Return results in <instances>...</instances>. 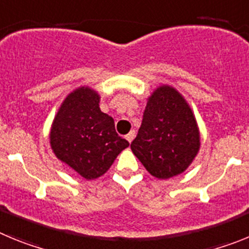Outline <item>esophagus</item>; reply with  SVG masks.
Wrapping results in <instances>:
<instances>
[{"instance_id":"1","label":"esophagus","mask_w":249,"mask_h":249,"mask_svg":"<svg viewBox=\"0 0 249 249\" xmlns=\"http://www.w3.org/2000/svg\"><path fill=\"white\" fill-rule=\"evenodd\" d=\"M135 136H136V132H135V131H131V132H129V133H128V135L126 136V140L128 141L129 143H131L132 141H133V138H135Z\"/></svg>"}]
</instances>
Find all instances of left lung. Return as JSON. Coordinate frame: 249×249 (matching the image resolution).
I'll use <instances>...</instances> for the list:
<instances>
[{
  "label": "left lung",
  "mask_w": 249,
  "mask_h": 249,
  "mask_svg": "<svg viewBox=\"0 0 249 249\" xmlns=\"http://www.w3.org/2000/svg\"><path fill=\"white\" fill-rule=\"evenodd\" d=\"M199 131L182 94L160 86L148 98L132 152L156 178L184 172L199 151Z\"/></svg>",
  "instance_id": "obj_1"
}]
</instances>
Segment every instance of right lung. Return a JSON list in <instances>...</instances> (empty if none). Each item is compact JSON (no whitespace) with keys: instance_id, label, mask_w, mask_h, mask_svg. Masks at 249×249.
Listing matches in <instances>:
<instances>
[{"instance_id":"add662e5","label":"right lung","mask_w":249,"mask_h":249,"mask_svg":"<svg viewBox=\"0 0 249 249\" xmlns=\"http://www.w3.org/2000/svg\"><path fill=\"white\" fill-rule=\"evenodd\" d=\"M100 96L89 87L70 93L54 117L51 147L58 160L86 179L105 175L129 146L114 129L111 116L100 109Z\"/></svg>"}]
</instances>
